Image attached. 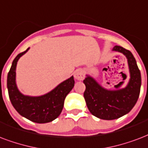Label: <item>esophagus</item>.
Returning <instances> with one entry per match:
<instances>
[{
    "mask_svg": "<svg viewBox=\"0 0 148 148\" xmlns=\"http://www.w3.org/2000/svg\"><path fill=\"white\" fill-rule=\"evenodd\" d=\"M74 77L77 80H83L85 78V73L82 69H78L75 71L74 73Z\"/></svg>",
    "mask_w": 148,
    "mask_h": 148,
    "instance_id": "34e87169",
    "label": "esophagus"
}]
</instances>
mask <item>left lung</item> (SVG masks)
<instances>
[{"mask_svg": "<svg viewBox=\"0 0 148 148\" xmlns=\"http://www.w3.org/2000/svg\"><path fill=\"white\" fill-rule=\"evenodd\" d=\"M113 51L121 52L127 58L130 73L127 86L120 90H108L89 75L83 80L86 86L83 96L89 111L104 120L116 119L130 112L138 100L141 86L140 72L133 54L120 46H115Z\"/></svg>", "mask_w": 148, "mask_h": 148, "instance_id": "obj_1", "label": "left lung"}]
</instances>
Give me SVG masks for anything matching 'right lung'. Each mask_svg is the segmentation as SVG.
I'll return each instance as SVG.
<instances>
[{"mask_svg":"<svg viewBox=\"0 0 148 148\" xmlns=\"http://www.w3.org/2000/svg\"><path fill=\"white\" fill-rule=\"evenodd\" d=\"M29 48L15 57L8 74L7 86L10 101L20 115L36 123H47L54 120L61 114L65 97L74 86V78L71 76L47 94L40 97L25 96L18 90L15 83V69L18 60Z\"/></svg>","mask_w":148,"mask_h":148,"instance_id":"1","label":"right lung"}]
</instances>
